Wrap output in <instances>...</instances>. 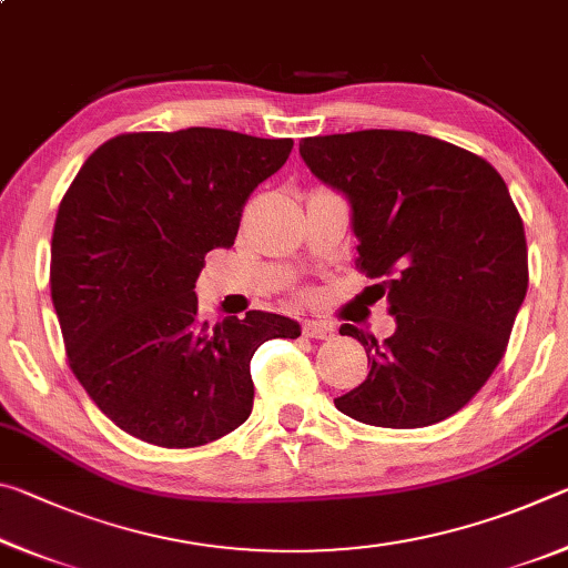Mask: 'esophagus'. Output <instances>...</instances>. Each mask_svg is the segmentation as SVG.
<instances>
[{
	"label": "esophagus",
	"instance_id": "obj_1",
	"mask_svg": "<svg viewBox=\"0 0 568 568\" xmlns=\"http://www.w3.org/2000/svg\"><path fill=\"white\" fill-rule=\"evenodd\" d=\"M303 335H305V338H315V341H331V338H335V328L331 323L305 321L303 323Z\"/></svg>",
	"mask_w": 568,
	"mask_h": 568
}]
</instances>
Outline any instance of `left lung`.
<instances>
[{"label":"left lung","instance_id":"obj_1","mask_svg":"<svg viewBox=\"0 0 568 568\" xmlns=\"http://www.w3.org/2000/svg\"><path fill=\"white\" fill-rule=\"evenodd\" d=\"M301 158L351 200L355 265L396 315L383 343L341 325L371 373L335 408L378 428L454 416L501 363L528 287L524 220L504 178L474 152L403 130L305 138Z\"/></svg>","mask_w":568,"mask_h":568}]
</instances>
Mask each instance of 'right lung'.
Instances as JSON below:
<instances>
[{
    "instance_id": "1",
    "label": "right lung",
    "mask_w": 568,
    "mask_h": 568,
    "mask_svg": "<svg viewBox=\"0 0 568 568\" xmlns=\"http://www.w3.org/2000/svg\"><path fill=\"white\" fill-rule=\"evenodd\" d=\"M291 138L128 132L84 160L57 210L50 287L70 368L124 434L162 448L223 438L253 410L250 361L301 325L263 311L207 323L195 281L235 243Z\"/></svg>"
}]
</instances>
